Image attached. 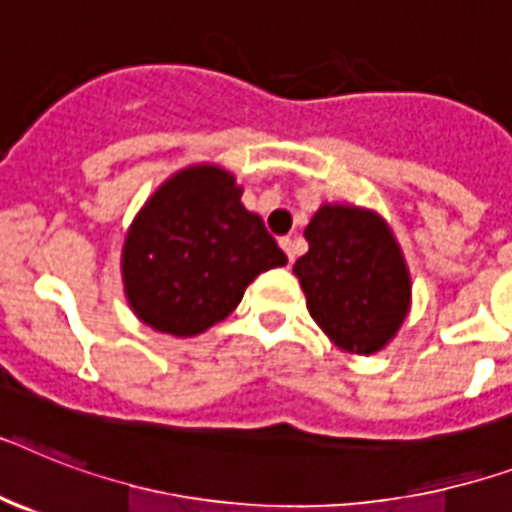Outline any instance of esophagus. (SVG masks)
Masks as SVG:
<instances>
[{
	"mask_svg": "<svg viewBox=\"0 0 512 512\" xmlns=\"http://www.w3.org/2000/svg\"><path fill=\"white\" fill-rule=\"evenodd\" d=\"M281 249L286 252V257H289V263H294V257H297V249H294V239H281Z\"/></svg>",
	"mask_w": 512,
	"mask_h": 512,
	"instance_id": "1",
	"label": "esophagus"
}]
</instances>
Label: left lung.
<instances>
[{"label":"left lung","instance_id":"8db88e82","mask_svg":"<svg viewBox=\"0 0 512 512\" xmlns=\"http://www.w3.org/2000/svg\"><path fill=\"white\" fill-rule=\"evenodd\" d=\"M305 239L310 249L294 273L313 321L342 350L378 352L410 307V276L389 226L368 210L323 205Z\"/></svg>","mask_w":512,"mask_h":512}]
</instances>
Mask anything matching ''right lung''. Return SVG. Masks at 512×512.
<instances>
[{
  "instance_id": "1",
  "label": "right lung",
  "mask_w": 512,
  "mask_h": 512,
  "mask_svg": "<svg viewBox=\"0 0 512 512\" xmlns=\"http://www.w3.org/2000/svg\"><path fill=\"white\" fill-rule=\"evenodd\" d=\"M286 265L234 176L181 170L136 215L123 247V284L139 321L173 336L202 334L242 302L255 276Z\"/></svg>"
}]
</instances>
